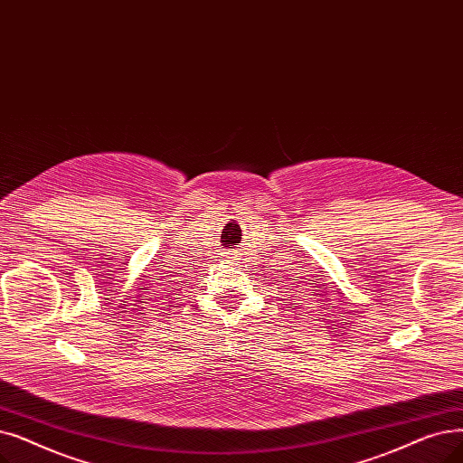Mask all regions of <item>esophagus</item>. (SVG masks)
Wrapping results in <instances>:
<instances>
[{"label": "esophagus", "instance_id": "34e87169", "mask_svg": "<svg viewBox=\"0 0 463 463\" xmlns=\"http://www.w3.org/2000/svg\"><path fill=\"white\" fill-rule=\"evenodd\" d=\"M227 259L232 260V263H238V260H240V253H234V251H232V253L227 255Z\"/></svg>", "mask_w": 463, "mask_h": 463}]
</instances>
